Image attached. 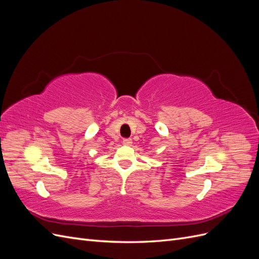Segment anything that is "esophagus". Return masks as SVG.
Listing matches in <instances>:
<instances>
[{"label": "esophagus", "instance_id": "obj_1", "mask_svg": "<svg viewBox=\"0 0 259 259\" xmlns=\"http://www.w3.org/2000/svg\"><path fill=\"white\" fill-rule=\"evenodd\" d=\"M132 144H133V142H132L131 138H125V139H123V145H125V146H131Z\"/></svg>", "mask_w": 259, "mask_h": 259}]
</instances>
